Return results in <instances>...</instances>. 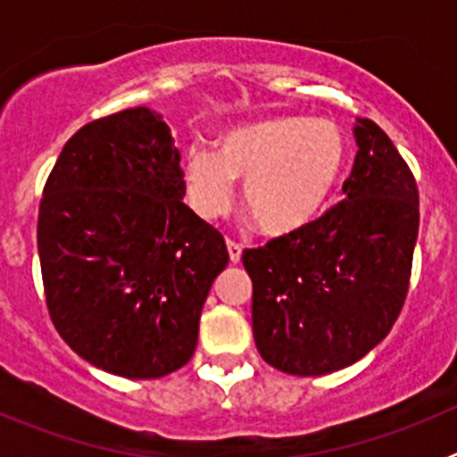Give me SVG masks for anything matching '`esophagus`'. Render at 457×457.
Masks as SVG:
<instances>
[{
  "instance_id": "esophagus-1",
  "label": "esophagus",
  "mask_w": 457,
  "mask_h": 457,
  "mask_svg": "<svg viewBox=\"0 0 457 457\" xmlns=\"http://www.w3.org/2000/svg\"><path fill=\"white\" fill-rule=\"evenodd\" d=\"M226 247H228V258H231V263H240L242 258V245L236 240L226 242Z\"/></svg>"
}]
</instances>
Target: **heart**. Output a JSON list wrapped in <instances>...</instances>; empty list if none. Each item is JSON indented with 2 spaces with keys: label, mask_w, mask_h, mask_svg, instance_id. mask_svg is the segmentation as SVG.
<instances>
[{
  "label": "heart",
  "mask_w": 457,
  "mask_h": 457,
  "mask_svg": "<svg viewBox=\"0 0 457 457\" xmlns=\"http://www.w3.org/2000/svg\"><path fill=\"white\" fill-rule=\"evenodd\" d=\"M345 141L327 119L281 116L228 130L217 153L189 148L183 164L192 208L205 220L226 215L236 180L258 231L288 236L316 220L341 179Z\"/></svg>",
  "instance_id": "obj_1"
}]
</instances>
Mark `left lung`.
Returning a JSON list of instances; mask_svg holds the SVG:
<instances>
[{"mask_svg": "<svg viewBox=\"0 0 457 457\" xmlns=\"http://www.w3.org/2000/svg\"><path fill=\"white\" fill-rule=\"evenodd\" d=\"M345 199L300 231L245 249L261 357L290 375H325L369 354L401 316L419 236V189L386 132L354 125Z\"/></svg>", "mask_w": 457, "mask_h": 457, "instance_id": "obj_1", "label": "left lung"}]
</instances>
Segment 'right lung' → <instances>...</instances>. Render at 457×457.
Segmentation results:
<instances>
[{"label": "right lung", "mask_w": 457, "mask_h": 457, "mask_svg": "<svg viewBox=\"0 0 457 457\" xmlns=\"http://www.w3.org/2000/svg\"><path fill=\"white\" fill-rule=\"evenodd\" d=\"M180 153L146 107L66 141L38 205V256L56 332L88 364L153 379L192 359L210 286L228 263L183 204Z\"/></svg>", "instance_id": "obj_1"}]
</instances>
